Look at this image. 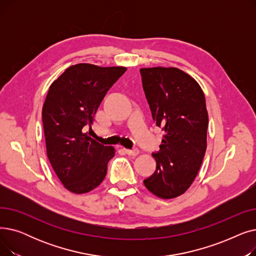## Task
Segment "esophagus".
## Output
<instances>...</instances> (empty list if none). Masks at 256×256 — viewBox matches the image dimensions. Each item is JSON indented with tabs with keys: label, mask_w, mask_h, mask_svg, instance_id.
<instances>
[{
	"label": "esophagus",
	"mask_w": 256,
	"mask_h": 256,
	"mask_svg": "<svg viewBox=\"0 0 256 256\" xmlns=\"http://www.w3.org/2000/svg\"><path fill=\"white\" fill-rule=\"evenodd\" d=\"M124 152H126V154L132 156H136L139 154V150H137V148H134V150H126V148H124Z\"/></svg>",
	"instance_id": "obj_1"
}]
</instances>
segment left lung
Returning <instances> with one entry per match:
<instances>
[{
  "label": "left lung",
  "instance_id": "1",
  "mask_svg": "<svg viewBox=\"0 0 256 256\" xmlns=\"http://www.w3.org/2000/svg\"><path fill=\"white\" fill-rule=\"evenodd\" d=\"M142 86L152 119L165 134L147 190L163 199L184 194L194 182L206 150L208 115L202 89L176 67L141 68Z\"/></svg>",
  "mask_w": 256,
  "mask_h": 256
}]
</instances>
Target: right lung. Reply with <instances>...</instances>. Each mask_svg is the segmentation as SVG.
Returning a JSON list of instances; mask_svg holds the SVG:
<instances>
[{
	"label": "right lung",
	"instance_id": "1",
	"mask_svg": "<svg viewBox=\"0 0 256 256\" xmlns=\"http://www.w3.org/2000/svg\"><path fill=\"white\" fill-rule=\"evenodd\" d=\"M126 70L80 63L68 67L48 89L42 106L46 154L58 178L72 193L90 192L106 176L114 147L100 144L85 130L91 132L102 100Z\"/></svg>",
	"mask_w": 256,
	"mask_h": 256
}]
</instances>
